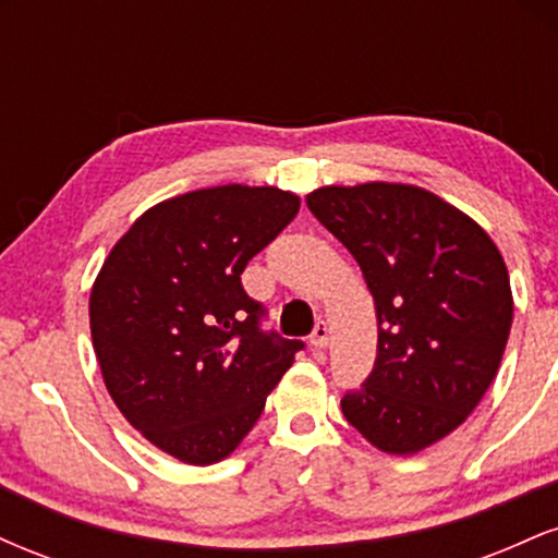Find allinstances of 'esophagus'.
<instances>
[{"mask_svg":"<svg viewBox=\"0 0 558 558\" xmlns=\"http://www.w3.org/2000/svg\"><path fill=\"white\" fill-rule=\"evenodd\" d=\"M310 341H312V345H315V349H325V345H328V341H330L328 323H317L315 330H312Z\"/></svg>","mask_w":558,"mask_h":558,"instance_id":"34e87169","label":"esophagus"}]
</instances>
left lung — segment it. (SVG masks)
Masks as SVG:
<instances>
[{"mask_svg":"<svg viewBox=\"0 0 558 558\" xmlns=\"http://www.w3.org/2000/svg\"><path fill=\"white\" fill-rule=\"evenodd\" d=\"M310 213L360 262L377 312V356L343 417L388 453L457 430L501 364L511 328L504 257L475 220L403 183L325 185Z\"/></svg>","mask_w":558,"mask_h":558,"instance_id":"left-lung-1","label":"left lung"}]
</instances>
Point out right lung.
<instances>
[{"instance_id": "1", "label": "right lung", "mask_w": 558, "mask_h": 558, "mask_svg": "<svg viewBox=\"0 0 558 558\" xmlns=\"http://www.w3.org/2000/svg\"><path fill=\"white\" fill-rule=\"evenodd\" d=\"M296 213L299 196L270 185L191 191L141 215L96 278L88 315L105 386L185 464L226 459L304 349L262 328L265 304L241 286Z\"/></svg>"}]
</instances>
